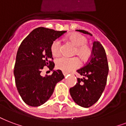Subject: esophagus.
I'll use <instances>...</instances> for the list:
<instances>
[{"instance_id": "esophagus-1", "label": "esophagus", "mask_w": 126, "mask_h": 126, "mask_svg": "<svg viewBox=\"0 0 126 126\" xmlns=\"http://www.w3.org/2000/svg\"><path fill=\"white\" fill-rule=\"evenodd\" d=\"M63 75L65 76V77H66V76L67 75V73H64V72H63Z\"/></svg>"}]
</instances>
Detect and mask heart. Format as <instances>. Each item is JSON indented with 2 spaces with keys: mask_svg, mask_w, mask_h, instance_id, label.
<instances>
[{
  "mask_svg": "<svg viewBox=\"0 0 126 126\" xmlns=\"http://www.w3.org/2000/svg\"><path fill=\"white\" fill-rule=\"evenodd\" d=\"M68 39L74 46H76L74 54L77 55L82 61H86L91 57L92 49L87 44V37L79 33H72ZM51 52L55 57H57L61 53V42L59 40H55L51 46ZM80 62L77 57H62L57 59L56 67L66 73H69L77 69Z\"/></svg>",
  "mask_w": 126,
  "mask_h": 126,
  "instance_id": "b5f03b06",
  "label": "heart"
}]
</instances>
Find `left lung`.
I'll list each match as a JSON object with an SVG mask.
<instances>
[{
    "label": "left lung",
    "mask_w": 126,
    "mask_h": 126,
    "mask_svg": "<svg viewBox=\"0 0 126 126\" xmlns=\"http://www.w3.org/2000/svg\"><path fill=\"white\" fill-rule=\"evenodd\" d=\"M77 31L92 35L85 30H77ZM108 70L104 48L98 41H94L90 59L84 67L77 71L83 77L77 78L78 82L69 90L75 102L84 108H89L94 104L105 89Z\"/></svg>",
    "instance_id": "left-lung-1"
}]
</instances>
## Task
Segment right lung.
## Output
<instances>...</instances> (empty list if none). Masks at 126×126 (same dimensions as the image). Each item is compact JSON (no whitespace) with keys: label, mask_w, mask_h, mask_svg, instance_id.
<instances>
[{"label":"right lung","mask_w":126,"mask_h":126,"mask_svg":"<svg viewBox=\"0 0 126 126\" xmlns=\"http://www.w3.org/2000/svg\"><path fill=\"white\" fill-rule=\"evenodd\" d=\"M66 31H55L40 27L35 28L21 43L17 51L14 75L16 88L25 103L40 106L48 100L56 84L64 79L61 70H53L51 75H41L47 66L52 71L55 66L51 46Z\"/></svg>","instance_id":"right-lung-1"}]
</instances>
